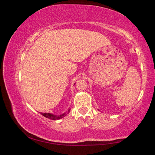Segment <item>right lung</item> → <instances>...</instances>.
I'll return each mask as SVG.
<instances>
[{
    "instance_id": "right-lung-1",
    "label": "right lung",
    "mask_w": 155,
    "mask_h": 155,
    "mask_svg": "<svg viewBox=\"0 0 155 155\" xmlns=\"http://www.w3.org/2000/svg\"><path fill=\"white\" fill-rule=\"evenodd\" d=\"M70 111V109L68 110V112H69ZM68 113H64V114H61L60 115H53L52 114H49V113H41V114L43 116L47 117V118L51 119V120H56L61 119V118H62V117H65V115H67Z\"/></svg>"
}]
</instances>
